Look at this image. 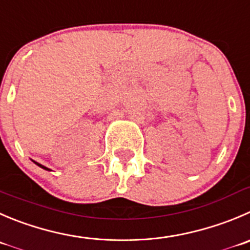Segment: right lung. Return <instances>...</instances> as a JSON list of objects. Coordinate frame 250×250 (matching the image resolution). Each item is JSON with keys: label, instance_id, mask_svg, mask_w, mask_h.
<instances>
[{"label": "right lung", "instance_id": "obj_1", "mask_svg": "<svg viewBox=\"0 0 250 250\" xmlns=\"http://www.w3.org/2000/svg\"><path fill=\"white\" fill-rule=\"evenodd\" d=\"M34 163H35V165H38V166H39L40 168H42V169H45V170H50L49 168H46V167H45V166H42V165H40V163H37V162H34Z\"/></svg>", "mask_w": 250, "mask_h": 250}]
</instances>
